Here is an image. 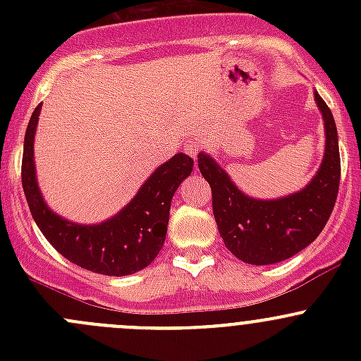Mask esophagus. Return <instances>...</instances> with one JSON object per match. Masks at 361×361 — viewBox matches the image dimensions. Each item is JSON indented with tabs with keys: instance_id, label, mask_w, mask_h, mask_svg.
Wrapping results in <instances>:
<instances>
[{
	"instance_id": "34e87169",
	"label": "esophagus",
	"mask_w": 361,
	"mask_h": 361,
	"mask_svg": "<svg viewBox=\"0 0 361 361\" xmlns=\"http://www.w3.org/2000/svg\"><path fill=\"white\" fill-rule=\"evenodd\" d=\"M183 150H185V154L187 155H190L192 159H197V155H199V152H201V143H199V141H187V143H185V147H183Z\"/></svg>"
}]
</instances>
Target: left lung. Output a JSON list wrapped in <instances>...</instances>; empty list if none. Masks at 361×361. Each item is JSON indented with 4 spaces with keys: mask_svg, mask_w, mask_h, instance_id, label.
Wrapping results in <instances>:
<instances>
[{
    "mask_svg": "<svg viewBox=\"0 0 361 361\" xmlns=\"http://www.w3.org/2000/svg\"><path fill=\"white\" fill-rule=\"evenodd\" d=\"M314 101L325 123V154L319 169L302 190L279 199H253L211 155L199 154V171L213 192L218 232L234 257L251 265L278 264L307 248L336 206L341 181L337 127L318 92Z\"/></svg>",
    "mask_w": 361,
    "mask_h": 361,
    "instance_id": "left-lung-1",
    "label": "left lung"
}]
</instances>
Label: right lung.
Instances as JSON below:
<instances>
[{
  "label": "right lung",
  "mask_w": 361,
  "mask_h": 361,
  "mask_svg": "<svg viewBox=\"0 0 361 361\" xmlns=\"http://www.w3.org/2000/svg\"><path fill=\"white\" fill-rule=\"evenodd\" d=\"M42 104L32 111L24 137L23 188L29 209L47 241L73 264L104 276H129L154 262L162 250L169 221L171 199L192 173L194 160L176 154L160 164L141 185L133 201L115 216L82 225L59 216L47 206L35 167V134Z\"/></svg>",
  "instance_id": "1"
}]
</instances>
